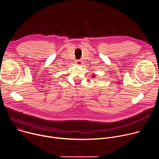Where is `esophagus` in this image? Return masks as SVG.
Instances as JSON below:
<instances>
[{"label":"esophagus","mask_w":159,"mask_h":159,"mask_svg":"<svg viewBox=\"0 0 159 159\" xmlns=\"http://www.w3.org/2000/svg\"><path fill=\"white\" fill-rule=\"evenodd\" d=\"M76 64H77L78 65H81L82 64V61H81L80 60H77L75 61Z\"/></svg>","instance_id":"34e87169"}]
</instances>
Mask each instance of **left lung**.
I'll return each mask as SVG.
<instances>
[{"mask_svg": "<svg viewBox=\"0 0 159 159\" xmlns=\"http://www.w3.org/2000/svg\"><path fill=\"white\" fill-rule=\"evenodd\" d=\"M93 77H95V75H93ZM93 78H94V77H93Z\"/></svg>", "mask_w": 159, "mask_h": 159, "instance_id": "left-lung-1", "label": "left lung"}]
</instances>
